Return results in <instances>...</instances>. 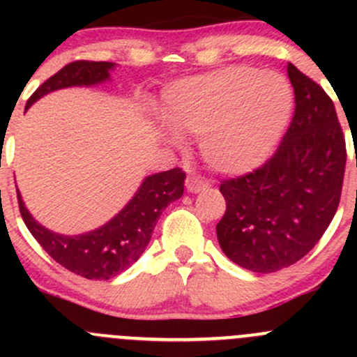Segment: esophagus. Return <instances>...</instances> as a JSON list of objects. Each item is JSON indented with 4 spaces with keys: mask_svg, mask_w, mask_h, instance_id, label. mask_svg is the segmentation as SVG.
I'll list each match as a JSON object with an SVG mask.
<instances>
[{
    "mask_svg": "<svg viewBox=\"0 0 357 357\" xmlns=\"http://www.w3.org/2000/svg\"><path fill=\"white\" fill-rule=\"evenodd\" d=\"M207 188H208V183L204 181V179L199 178V176H190V178L186 179V190H188L190 193H200Z\"/></svg>",
    "mask_w": 357,
    "mask_h": 357,
    "instance_id": "esophagus-1",
    "label": "esophagus"
}]
</instances>
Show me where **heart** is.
I'll return each mask as SVG.
<instances>
[{
  "label": "heart",
  "mask_w": 357,
  "mask_h": 357,
  "mask_svg": "<svg viewBox=\"0 0 357 357\" xmlns=\"http://www.w3.org/2000/svg\"><path fill=\"white\" fill-rule=\"evenodd\" d=\"M294 95L275 72L225 67L169 86L165 138L181 145L183 135L200 136V152L212 169L243 174L264 164L289 126Z\"/></svg>",
  "instance_id": "b5f03b06"
}]
</instances>
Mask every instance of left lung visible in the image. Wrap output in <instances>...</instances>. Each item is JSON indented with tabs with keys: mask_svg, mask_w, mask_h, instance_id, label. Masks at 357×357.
I'll return each instance as SVG.
<instances>
[{
	"mask_svg": "<svg viewBox=\"0 0 357 357\" xmlns=\"http://www.w3.org/2000/svg\"><path fill=\"white\" fill-rule=\"evenodd\" d=\"M287 72L295 112L282 145L257 171L219 186L226 199L219 245L254 273L301 261L332 222L344 183L347 153L333 102L295 66Z\"/></svg>",
	"mask_w": 357,
	"mask_h": 357,
	"instance_id": "1",
	"label": "left lung"
}]
</instances>
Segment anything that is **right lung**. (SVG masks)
<instances>
[{
	"label": "right lung",
	"instance_id": "1",
	"mask_svg": "<svg viewBox=\"0 0 357 357\" xmlns=\"http://www.w3.org/2000/svg\"><path fill=\"white\" fill-rule=\"evenodd\" d=\"M114 68L115 63L112 62L79 60L68 63L32 93L25 110L56 89L103 84L110 81ZM185 178L186 174L178 167L146 176L135 197L110 221L81 235H62L45 228L25 207L19 188L17 197L27 229L59 264L88 280H110L142 257L164 208L171 202L181 199Z\"/></svg>",
	"mask_w": 357,
	"mask_h": 357
}]
</instances>
